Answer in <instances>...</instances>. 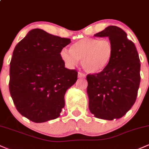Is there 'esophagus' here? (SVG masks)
<instances>
[{
  "instance_id": "obj_1",
  "label": "esophagus",
  "mask_w": 149,
  "mask_h": 149,
  "mask_svg": "<svg viewBox=\"0 0 149 149\" xmlns=\"http://www.w3.org/2000/svg\"><path fill=\"white\" fill-rule=\"evenodd\" d=\"M78 78H85V75L83 74V73L79 72V73H78Z\"/></svg>"
}]
</instances>
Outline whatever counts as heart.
Segmentation results:
<instances>
[{"label": "heart", "instance_id": "1", "mask_svg": "<svg viewBox=\"0 0 149 149\" xmlns=\"http://www.w3.org/2000/svg\"><path fill=\"white\" fill-rule=\"evenodd\" d=\"M113 52V45L109 39L85 38L73 42L70 50L61 49L60 57L67 67L73 68L80 61L86 72L96 74L107 69Z\"/></svg>", "mask_w": 149, "mask_h": 149}]
</instances>
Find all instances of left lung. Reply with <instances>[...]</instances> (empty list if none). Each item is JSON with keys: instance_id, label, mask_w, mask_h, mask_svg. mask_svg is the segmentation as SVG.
Masks as SVG:
<instances>
[{"instance_id": "obj_1", "label": "left lung", "mask_w": 149, "mask_h": 149, "mask_svg": "<svg viewBox=\"0 0 149 149\" xmlns=\"http://www.w3.org/2000/svg\"><path fill=\"white\" fill-rule=\"evenodd\" d=\"M95 36L109 37L114 52L107 69L87 76L89 109L98 118H120L134 105L137 96L141 79L139 54L127 33L116 26H109Z\"/></svg>"}]
</instances>
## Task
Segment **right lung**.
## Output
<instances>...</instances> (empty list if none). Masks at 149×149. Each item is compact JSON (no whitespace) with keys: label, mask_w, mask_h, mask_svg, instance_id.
Masks as SVG:
<instances>
[{"label":"right lung","mask_w":149,"mask_h":149,"mask_svg":"<svg viewBox=\"0 0 149 149\" xmlns=\"http://www.w3.org/2000/svg\"><path fill=\"white\" fill-rule=\"evenodd\" d=\"M69 38L31 30L15 46L10 61L9 88L17 110L34 123L57 118L64 107L66 90L78 72L65 68L61 49Z\"/></svg>","instance_id":"add662e5"}]
</instances>
